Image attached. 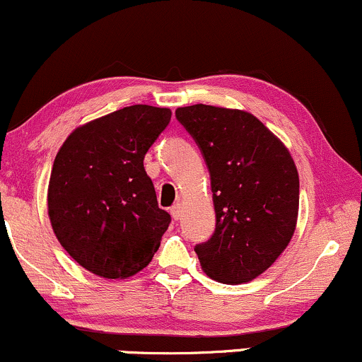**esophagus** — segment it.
<instances>
[{
	"instance_id": "esophagus-1",
	"label": "esophagus",
	"mask_w": 362,
	"mask_h": 362,
	"mask_svg": "<svg viewBox=\"0 0 362 362\" xmlns=\"http://www.w3.org/2000/svg\"><path fill=\"white\" fill-rule=\"evenodd\" d=\"M170 214H172V217H173V219H180V217H182V206H180V204H173V206L172 207H170Z\"/></svg>"
}]
</instances>
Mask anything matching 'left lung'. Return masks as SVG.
<instances>
[{"label": "left lung", "instance_id": "obj_1", "mask_svg": "<svg viewBox=\"0 0 362 362\" xmlns=\"http://www.w3.org/2000/svg\"><path fill=\"white\" fill-rule=\"evenodd\" d=\"M211 175L216 230L194 247L212 280L245 283L275 263L293 236L298 172L285 145L250 112L228 107H178Z\"/></svg>", "mask_w": 362, "mask_h": 362}]
</instances>
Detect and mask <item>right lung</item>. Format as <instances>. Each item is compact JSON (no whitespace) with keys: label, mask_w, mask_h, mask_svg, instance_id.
Returning a JSON list of instances; mask_svg holds the SVG:
<instances>
[{"label":"right lung","mask_w":362,"mask_h":362,"mask_svg":"<svg viewBox=\"0 0 362 362\" xmlns=\"http://www.w3.org/2000/svg\"><path fill=\"white\" fill-rule=\"evenodd\" d=\"M172 111L134 104L74 129L55 156L49 217L59 243L103 278H128L150 263L172 217L158 207L146 151Z\"/></svg>","instance_id":"obj_1"}]
</instances>
